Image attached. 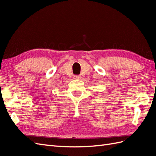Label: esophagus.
Returning <instances> with one entry per match:
<instances>
[{"label": "esophagus", "instance_id": "34e87169", "mask_svg": "<svg viewBox=\"0 0 156 156\" xmlns=\"http://www.w3.org/2000/svg\"><path fill=\"white\" fill-rule=\"evenodd\" d=\"M74 79H76V80H80V79H81V76H80V75L74 76Z\"/></svg>", "mask_w": 156, "mask_h": 156}]
</instances>
